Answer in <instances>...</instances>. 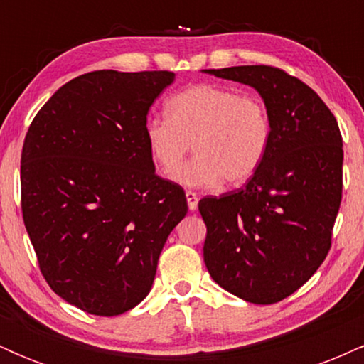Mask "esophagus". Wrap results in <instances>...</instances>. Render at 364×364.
Segmentation results:
<instances>
[{
	"label": "esophagus",
	"instance_id": "34e87169",
	"mask_svg": "<svg viewBox=\"0 0 364 364\" xmlns=\"http://www.w3.org/2000/svg\"><path fill=\"white\" fill-rule=\"evenodd\" d=\"M186 202L190 210H196V207H198V195L195 191H186Z\"/></svg>",
	"mask_w": 364,
	"mask_h": 364
}]
</instances>
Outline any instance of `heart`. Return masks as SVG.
I'll return each instance as SVG.
<instances>
[{
	"label": "heart",
	"instance_id": "heart-1",
	"mask_svg": "<svg viewBox=\"0 0 364 364\" xmlns=\"http://www.w3.org/2000/svg\"><path fill=\"white\" fill-rule=\"evenodd\" d=\"M166 107L168 118H149L144 135L150 156L166 174L193 149L195 156L173 174L181 185H241L269 152L272 121L257 95L200 83L173 95Z\"/></svg>",
	"mask_w": 364,
	"mask_h": 364
}]
</instances>
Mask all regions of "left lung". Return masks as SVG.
Listing matches in <instances>:
<instances>
[{
	"instance_id": "obj_1",
	"label": "left lung",
	"mask_w": 364,
	"mask_h": 364,
	"mask_svg": "<svg viewBox=\"0 0 364 364\" xmlns=\"http://www.w3.org/2000/svg\"><path fill=\"white\" fill-rule=\"evenodd\" d=\"M203 72L253 87L272 121L269 152L246 186L198 202L207 225L203 262L237 298L282 301L330 250L342 198L339 124L315 90L274 66Z\"/></svg>"
}]
</instances>
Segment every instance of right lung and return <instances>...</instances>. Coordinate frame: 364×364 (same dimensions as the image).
I'll use <instances>...</instances> for the list:
<instances>
[{"label": "right lung", "mask_w": 364, "mask_h": 364, "mask_svg": "<svg viewBox=\"0 0 364 364\" xmlns=\"http://www.w3.org/2000/svg\"><path fill=\"white\" fill-rule=\"evenodd\" d=\"M173 82V72L80 75L25 135L22 214L41 272L90 315H121L149 294L188 212L181 186L156 174L144 135L150 106Z\"/></svg>", "instance_id": "add662e5"}]
</instances>
